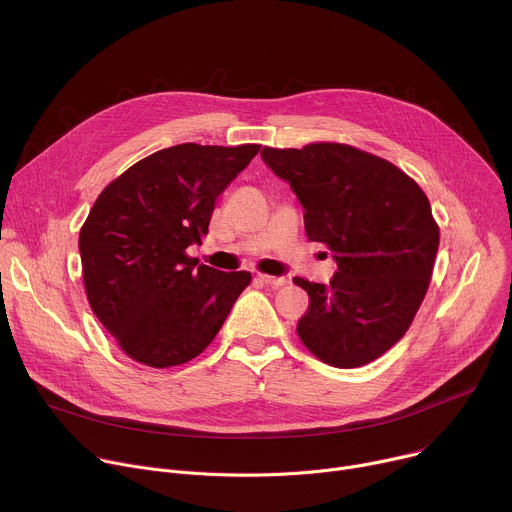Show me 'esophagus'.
Instances as JSON below:
<instances>
[{"mask_svg":"<svg viewBox=\"0 0 512 512\" xmlns=\"http://www.w3.org/2000/svg\"><path fill=\"white\" fill-rule=\"evenodd\" d=\"M259 279L271 287H281L285 285L289 279L287 277H275V275H265V273H259Z\"/></svg>","mask_w":512,"mask_h":512,"instance_id":"esophagus-1","label":"esophagus"}]
</instances>
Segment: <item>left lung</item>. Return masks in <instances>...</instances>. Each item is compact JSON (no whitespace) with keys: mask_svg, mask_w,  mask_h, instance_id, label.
<instances>
[{"mask_svg":"<svg viewBox=\"0 0 512 512\" xmlns=\"http://www.w3.org/2000/svg\"><path fill=\"white\" fill-rule=\"evenodd\" d=\"M261 158L304 206L310 241L338 271L330 283H294L310 296L298 322L306 348L338 369L385 354L409 330L440 245L423 190L391 162L344 143L263 148Z\"/></svg>","mask_w":512,"mask_h":512,"instance_id":"8db88e82","label":"left lung"}]
</instances>
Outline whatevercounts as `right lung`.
I'll list each match as a JSON object with an SVG mask.
<instances>
[{
	"label": "right lung",
	"instance_id": "right-lung-1",
	"mask_svg": "<svg viewBox=\"0 0 512 512\" xmlns=\"http://www.w3.org/2000/svg\"><path fill=\"white\" fill-rule=\"evenodd\" d=\"M259 148L180 143L99 194L79 235L83 279L91 310L129 358L154 369L192 360L251 283L249 271L198 265L186 249L202 243L214 200Z\"/></svg>",
	"mask_w": 512,
	"mask_h": 512
}]
</instances>
